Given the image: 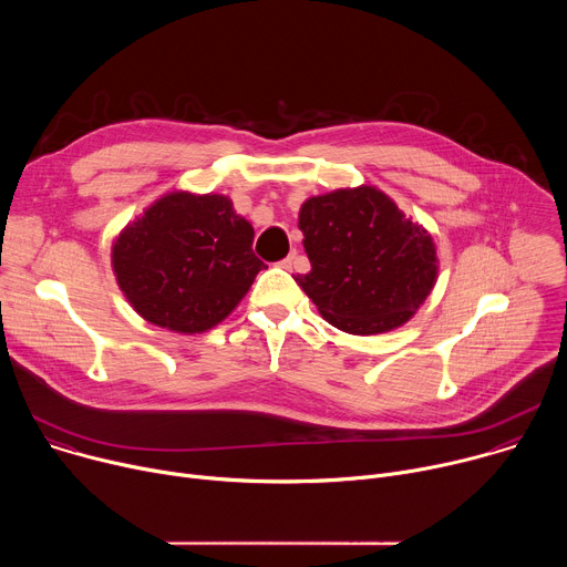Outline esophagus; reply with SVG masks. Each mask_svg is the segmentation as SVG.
Instances as JSON below:
<instances>
[{
  "mask_svg": "<svg viewBox=\"0 0 567 567\" xmlns=\"http://www.w3.org/2000/svg\"><path fill=\"white\" fill-rule=\"evenodd\" d=\"M293 262H296V251H293V254H289L285 260H280V267H282V269H287V271H291Z\"/></svg>",
  "mask_w": 567,
  "mask_h": 567,
  "instance_id": "esophagus-1",
  "label": "esophagus"
}]
</instances>
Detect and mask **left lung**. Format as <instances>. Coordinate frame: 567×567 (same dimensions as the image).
Listing matches in <instances>:
<instances>
[{
	"label": "left lung",
	"mask_w": 567,
	"mask_h": 567,
	"mask_svg": "<svg viewBox=\"0 0 567 567\" xmlns=\"http://www.w3.org/2000/svg\"><path fill=\"white\" fill-rule=\"evenodd\" d=\"M298 228L311 271L296 282L320 316L348 334L401 328L435 287L431 233L374 186L309 197Z\"/></svg>",
	"instance_id": "8db88e82"
}]
</instances>
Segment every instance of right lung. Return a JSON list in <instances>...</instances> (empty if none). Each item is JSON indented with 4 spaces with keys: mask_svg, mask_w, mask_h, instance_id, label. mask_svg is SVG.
<instances>
[{
    "mask_svg": "<svg viewBox=\"0 0 567 567\" xmlns=\"http://www.w3.org/2000/svg\"><path fill=\"white\" fill-rule=\"evenodd\" d=\"M254 226L224 195L168 193L130 221L112 247V269L138 316L177 334L221 322L267 269Z\"/></svg>",
    "mask_w": 567,
    "mask_h": 567,
    "instance_id": "add662e5",
    "label": "right lung"
}]
</instances>
